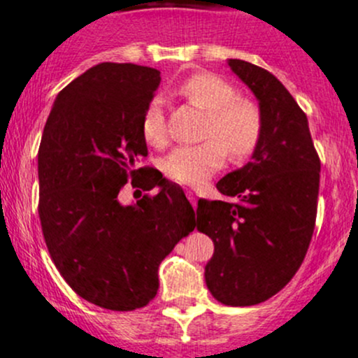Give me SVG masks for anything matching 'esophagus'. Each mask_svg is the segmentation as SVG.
<instances>
[{
	"mask_svg": "<svg viewBox=\"0 0 358 358\" xmlns=\"http://www.w3.org/2000/svg\"><path fill=\"white\" fill-rule=\"evenodd\" d=\"M186 196H187V200L191 201V205H193V207H196V200H198L196 193H194V191L187 189V191H186Z\"/></svg>",
	"mask_w": 358,
	"mask_h": 358,
	"instance_id": "1",
	"label": "esophagus"
}]
</instances>
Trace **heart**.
Returning a JSON list of instances; mask_svg holds the SVG:
<instances>
[{
  "label": "heart",
  "instance_id": "b5f03b06",
  "mask_svg": "<svg viewBox=\"0 0 358 358\" xmlns=\"http://www.w3.org/2000/svg\"><path fill=\"white\" fill-rule=\"evenodd\" d=\"M176 94L207 113L203 139L208 141L171 151L162 165L169 179L184 186H203L224 167L228 151L233 160H245L257 150L263 136L259 106L250 99L238 97L236 88L224 78L194 73L180 81ZM141 130L151 146L164 148L167 144L169 125L162 99L155 97L148 102Z\"/></svg>",
  "mask_w": 358,
  "mask_h": 358
}]
</instances>
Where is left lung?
Segmentation results:
<instances>
[{"instance_id":"left-lung-1","label":"left lung","mask_w":358,"mask_h":358,"mask_svg":"<svg viewBox=\"0 0 358 358\" xmlns=\"http://www.w3.org/2000/svg\"><path fill=\"white\" fill-rule=\"evenodd\" d=\"M254 92L263 136L252 160L224 176L217 189L235 201H198L196 229L214 242L205 282L219 303L252 306L291 282L310 247L317 219L320 158L308 118L266 69L229 59Z\"/></svg>"}]
</instances>
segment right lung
Segmentation results:
<instances>
[{
    "label": "right lung",
    "mask_w": 358,
    "mask_h": 358,
    "mask_svg": "<svg viewBox=\"0 0 358 358\" xmlns=\"http://www.w3.org/2000/svg\"><path fill=\"white\" fill-rule=\"evenodd\" d=\"M160 80V71L137 64L90 67L60 90L38 151V214L52 261L80 298L106 310L146 306L160 263L194 229L178 184L136 167L148 157L141 120ZM129 180L147 193L122 206Z\"/></svg>",
    "instance_id": "obj_1"
}]
</instances>
